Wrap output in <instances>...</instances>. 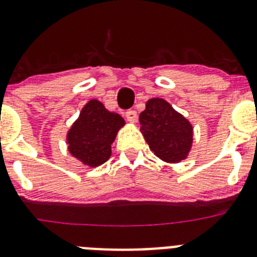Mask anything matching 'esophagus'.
I'll list each match as a JSON object with an SVG mask.
<instances>
[{"label": "esophagus", "instance_id": "esophagus-1", "mask_svg": "<svg viewBox=\"0 0 257 257\" xmlns=\"http://www.w3.org/2000/svg\"><path fill=\"white\" fill-rule=\"evenodd\" d=\"M126 118L128 122L135 123V122H138V113H136L135 110H128V112L126 113Z\"/></svg>", "mask_w": 257, "mask_h": 257}]
</instances>
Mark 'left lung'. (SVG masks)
<instances>
[{
    "mask_svg": "<svg viewBox=\"0 0 257 257\" xmlns=\"http://www.w3.org/2000/svg\"><path fill=\"white\" fill-rule=\"evenodd\" d=\"M139 121L145 142L160 160L179 163L188 158L194 136L193 126L169 101L161 97L149 99Z\"/></svg>",
    "mask_w": 257,
    "mask_h": 257,
    "instance_id": "left-lung-1",
    "label": "left lung"
}]
</instances>
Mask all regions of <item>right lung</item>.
<instances>
[{"label":"right lung","instance_id":"add662e5","mask_svg":"<svg viewBox=\"0 0 257 257\" xmlns=\"http://www.w3.org/2000/svg\"><path fill=\"white\" fill-rule=\"evenodd\" d=\"M124 124L123 117L109 112L97 99H91L68 130V151L88 167L103 165L112 156L113 142Z\"/></svg>","mask_w":257,"mask_h":257}]
</instances>
